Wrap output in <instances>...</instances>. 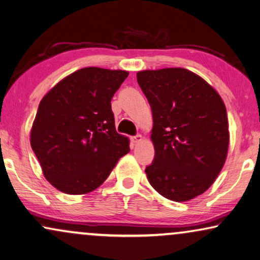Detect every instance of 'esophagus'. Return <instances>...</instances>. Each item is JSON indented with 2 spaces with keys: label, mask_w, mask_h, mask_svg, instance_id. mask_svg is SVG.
<instances>
[{
  "label": "esophagus",
  "mask_w": 260,
  "mask_h": 260,
  "mask_svg": "<svg viewBox=\"0 0 260 260\" xmlns=\"http://www.w3.org/2000/svg\"><path fill=\"white\" fill-rule=\"evenodd\" d=\"M141 140H143V137H141V134H137V136L132 137V141L134 144H139V143H141Z\"/></svg>",
  "instance_id": "obj_1"
}]
</instances>
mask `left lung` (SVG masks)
<instances>
[{"instance_id": "1", "label": "left lung", "mask_w": 260, "mask_h": 260, "mask_svg": "<svg viewBox=\"0 0 260 260\" xmlns=\"http://www.w3.org/2000/svg\"><path fill=\"white\" fill-rule=\"evenodd\" d=\"M151 107L154 158L150 185L164 198L187 202L212 185L225 162L228 117L222 98L185 68L137 73Z\"/></svg>"}]
</instances>
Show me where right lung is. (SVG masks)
<instances>
[{
	"instance_id": "right-lung-1",
	"label": "right lung",
	"mask_w": 260,
	"mask_h": 260,
	"mask_svg": "<svg viewBox=\"0 0 260 260\" xmlns=\"http://www.w3.org/2000/svg\"><path fill=\"white\" fill-rule=\"evenodd\" d=\"M126 71L79 70L43 97L31 147L45 179L67 194H85L107 180L129 141L115 128L111 98Z\"/></svg>"
}]
</instances>
